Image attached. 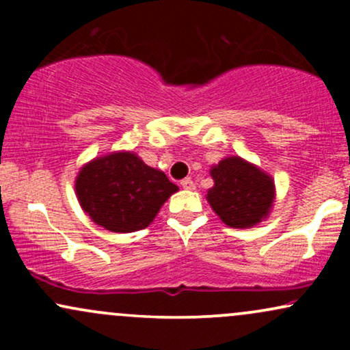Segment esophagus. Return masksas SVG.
<instances>
[{
    "label": "esophagus",
    "instance_id": "34e87169",
    "mask_svg": "<svg viewBox=\"0 0 350 350\" xmlns=\"http://www.w3.org/2000/svg\"><path fill=\"white\" fill-rule=\"evenodd\" d=\"M180 186H183V189H187V191H192V189H196L194 180H192L191 178H186V179L180 180Z\"/></svg>",
    "mask_w": 350,
    "mask_h": 350
}]
</instances>
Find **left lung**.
<instances>
[{
  "mask_svg": "<svg viewBox=\"0 0 350 350\" xmlns=\"http://www.w3.org/2000/svg\"><path fill=\"white\" fill-rule=\"evenodd\" d=\"M211 176L214 186L206 199L226 226L250 228L270 215L275 180L262 167L240 156H227L211 167Z\"/></svg>",
  "mask_w": 350,
  "mask_h": 350,
  "instance_id": "8db88e82",
  "label": "left lung"
}]
</instances>
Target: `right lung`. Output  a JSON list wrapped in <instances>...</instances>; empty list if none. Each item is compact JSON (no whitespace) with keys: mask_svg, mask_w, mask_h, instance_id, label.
<instances>
[{"mask_svg":"<svg viewBox=\"0 0 350 350\" xmlns=\"http://www.w3.org/2000/svg\"><path fill=\"white\" fill-rule=\"evenodd\" d=\"M179 187L133 151L97 156L80 167L75 194L92 222L115 234L146 228Z\"/></svg>","mask_w":350,"mask_h":350,"instance_id":"add662e5","label":"right lung"}]
</instances>
